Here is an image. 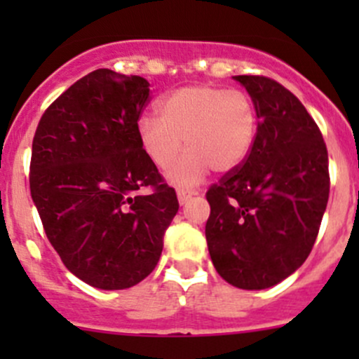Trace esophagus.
<instances>
[{
  "instance_id": "1",
  "label": "esophagus",
  "mask_w": 359,
  "mask_h": 359,
  "mask_svg": "<svg viewBox=\"0 0 359 359\" xmlns=\"http://www.w3.org/2000/svg\"><path fill=\"white\" fill-rule=\"evenodd\" d=\"M198 194V191H194V189H177V198H179V203L180 205H184V203H186L187 200H189V198H193V196H196Z\"/></svg>"
}]
</instances>
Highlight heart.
Instances as JSON below:
<instances>
[{"mask_svg": "<svg viewBox=\"0 0 359 359\" xmlns=\"http://www.w3.org/2000/svg\"><path fill=\"white\" fill-rule=\"evenodd\" d=\"M158 116H142L137 135L154 166L166 170L180 159L168 177L177 186H191L210 168L226 173L248 158L255 144L259 116L247 92L217 85L173 90L158 102Z\"/></svg>", "mask_w": 359, "mask_h": 359, "instance_id": "obj_1", "label": "heart"}]
</instances>
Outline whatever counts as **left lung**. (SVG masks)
<instances>
[{
  "label": "left lung",
  "instance_id": "left-lung-1",
  "mask_svg": "<svg viewBox=\"0 0 359 359\" xmlns=\"http://www.w3.org/2000/svg\"><path fill=\"white\" fill-rule=\"evenodd\" d=\"M255 102L248 158L206 191L205 234L217 273L262 290L299 269L316 241L330 194L328 151L313 116L266 76H234Z\"/></svg>",
  "mask_w": 359,
  "mask_h": 359
}]
</instances>
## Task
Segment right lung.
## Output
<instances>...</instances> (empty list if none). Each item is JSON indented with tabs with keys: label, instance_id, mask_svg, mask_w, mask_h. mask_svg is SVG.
I'll use <instances>...</instances> for the list:
<instances>
[{
	"label": "right lung",
	"instance_id": "1",
	"mask_svg": "<svg viewBox=\"0 0 359 359\" xmlns=\"http://www.w3.org/2000/svg\"><path fill=\"white\" fill-rule=\"evenodd\" d=\"M149 83L97 69L57 97L32 139L29 187L46 238L85 283L123 290L153 273L179 210L137 123Z\"/></svg>",
	"mask_w": 359,
	"mask_h": 359
}]
</instances>
